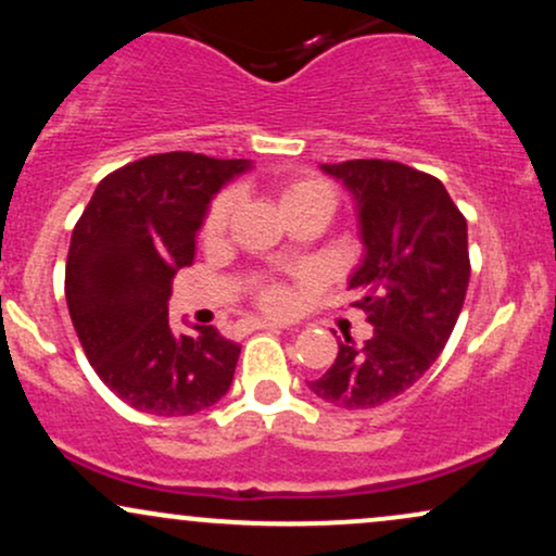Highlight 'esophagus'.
Returning a JSON list of instances; mask_svg holds the SVG:
<instances>
[{"mask_svg": "<svg viewBox=\"0 0 556 556\" xmlns=\"http://www.w3.org/2000/svg\"><path fill=\"white\" fill-rule=\"evenodd\" d=\"M251 327H253V329H269V331H282V329H285L282 324L266 321V318H256V321H251Z\"/></svg>", "mask_w": 556, "mask_h": 556, "instance_id": "1", "label": "esophagus"}]
</instances>
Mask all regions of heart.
I'll return each instance as SVG.
<instances>
[{
    "mask_svg": "<svg viewBox=\"0 0 556 556\" xmlns=\"http://www.w3.org/2000/svg\"><path fill=\"white\" fill-rule=\"evenodd\" d=\"M314 198H329V201H334V193H331L327 182L308 180V177H305V180H290L279 188V203H282V212L298 206V203L303 201H314ZM232 206H235L232 193H222L216 198L212 208H208L206 219H203V238L212 240L216 235L225 232L229 214H232ZM258 300L264 308L274 311V314H287V311H292V305H295V290L282 282H269L261 287Z\"/></svg>",
    "mask_w": 556,
    "mask_h": 556,
    "instance_id": "b5f03b06",
    "label": "heart"
}]
</instances>
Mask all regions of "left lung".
I'll use <instances>...</instances> for the list:
<instances>
[{"instance_id":"left-lung-1","label":"left lung","mask_w":556,"mask_h":556,"mask_svg":"<svg viewBox=\"0 0 556 556\" xmlns=\"http://www.w3.org/2000/svg\"><path fill=\"white\" fill-rule=\"evenodd\" d=\"M350 190L363 258L350 277L371 340L340 353L308 389L329 405L366 410L410 389L433 366L460 316L470 279L468 222L437 177L400 162L321 164Z\"/></svg>"}]
</instances>
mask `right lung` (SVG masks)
Listing matches in <instances>:
<instances>
[{
	"mask_svg": "<svg viewBox=\"0 0 556 556\" xmlns=\"http://www.w3.org/2000/svg\"><path fill=\"white\" fill-rule=\"evenodd\" d=\"M248 159L169 151L96 185L73 229L65 298L99 379L151 416H193L227 394L240 344L214 327L169 329L172 277L195 256L208 203Z\"/></svg>",
	"mask_w": 556,
	"mask_h": 556,
	"instance_id": "add662e5",
	"label": "right lung"
}]
</instances>
